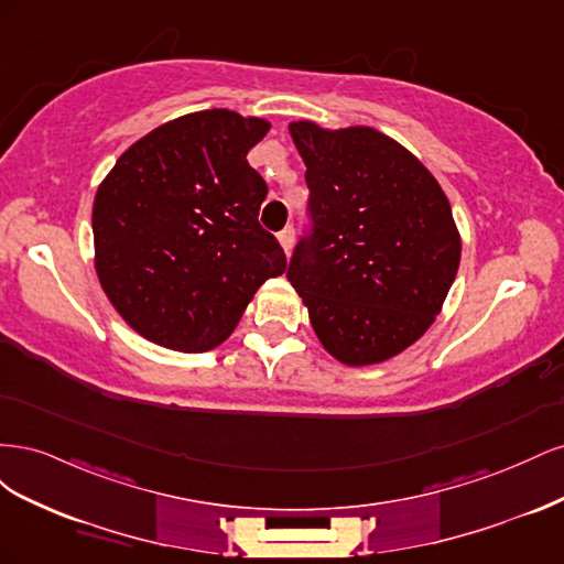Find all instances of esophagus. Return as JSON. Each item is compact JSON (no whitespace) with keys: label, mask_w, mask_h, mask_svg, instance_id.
Instances as JSON below:
<instances>
[{"label":"esophagus","mask_w":564,"mask_h":564,"mask_svg":"<svg viewBox=\"0 0 564 564\" xmlns=\"http://www.w3.org/2000/svg\"><path fill=\"white\" fill-rule=\"evenodd\" d=\"M278 240H280V245H282L284 251L292 249V245H294V226H286L284 230H280Z\"/></svg>","instance_id":"1"}]
</instances>
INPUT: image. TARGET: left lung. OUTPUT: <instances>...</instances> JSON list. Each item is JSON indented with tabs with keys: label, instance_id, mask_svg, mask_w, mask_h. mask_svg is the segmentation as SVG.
Segmentation results:
<instances>
[{
	"label": "left lung",
	"instance_id": "obj_1",
	"mask_svg": "<svg viewBox=\"0 0 564 564\" xmlns=\"http://www.w3.org/2000/svg\"><path fill=\"white\" fill-rule=\"evenodd\" d=\"M311 226L286 280L336 360L383 362L431 327L460 261L449 199L412 152L369 127L294 122Z\"/></svg>",
	"mask_w": 564,
	"mask_h": 564
}]
</instances>
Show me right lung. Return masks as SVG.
<instances>
[{
	"mask_svg": "<svg viewBox=\"0 0 564 564\" xmlns=\"http://www.w3.org/2000/svg\"><path fill=\"white\" fill-rule=\"evenodd\" d=\"M268 129L230 110L185 115L135 141L100 183L98 280L152 344L212 350L256 289L286 270L278 237L259 224L268 185L247 162Z\"/></svg>",
	"mask_w": 564,
	"mask_h": 564,
	"instance_id": "1",
	"label": "right lung"
}]
</instances>
